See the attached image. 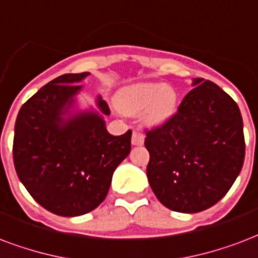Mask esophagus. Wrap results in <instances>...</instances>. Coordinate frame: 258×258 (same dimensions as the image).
<instances>
[{
  "label": "esophagus",
  "instance_id": "esophagus-1",
  "mask_svg": "<svg viewBox=\"0 0 258 258\" xmlns=\"http://www.w3.org/2000/svg\"><path fill=\"white\" fill-rule=\"evenodd\" d=\"M132 144L133 145H143L144 144V135L140 132L135 131L132 135Z\"/></svg>",
  "mask_w": 258,
  "mask_h": 258
}]
</instances>
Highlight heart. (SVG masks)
<instances>
[{"label":"heart","instance_id":"heart-1","mask_svg":"<svg viewBox=\"0 0 258 258\" xmlns=\"http://www.w3.org/2000/svg\"><path fill=\"white\" fill-rule=\"evenodd\" d=\"M179 95L170 84L155 81L136 83L122 88L117 95V106L123 114H140L147 126H160L177 113Z\"/></svg>","mask_w":258,"mask_h":258}]
</instances>
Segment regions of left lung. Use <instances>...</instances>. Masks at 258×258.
Returning a JSON list of instances; mask_svg holds the SVG:
<instances>
[{"mask_svg": "<svg viewBox=\"0 0 258 258\" xmlns=\"http://www.w3.org/2000/svg\"><path fill=\"white\" fill-rule=\"evenodd\" d=\"M170 121L147 132V177L168 210L195 214L223 199L245 159L238 104L210 80L193 79Z\"/></svg>", "mask_w": 258, "mask_h": 258, "instance_id": "1", "label": "left lung"}]
</instances>
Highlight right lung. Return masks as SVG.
<instances>
[{
  "label": "right lung",
  "mask_w": 258,
  "mask_h": 258,
  "mask_svg": "<svg viewBox=\"0 0 258 258\" xmlns=\"http://www.w3.org/2000/svg\"><path fill=\"white\" fill-rule=\"evenodd\" d=\"M88 72L68 73L42 87L17 114L13 162L34 200L59 216H80L106 199L114 170L131 152L132 132L113 136L103 115L110 108L77 110L79 83Z\"/></svg>",
  "instance_id": "1"
}]
</instances>
